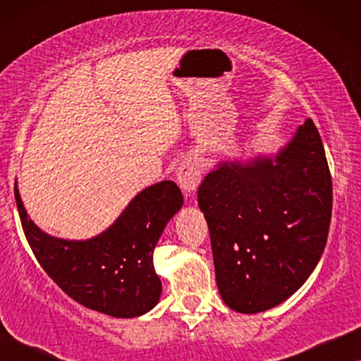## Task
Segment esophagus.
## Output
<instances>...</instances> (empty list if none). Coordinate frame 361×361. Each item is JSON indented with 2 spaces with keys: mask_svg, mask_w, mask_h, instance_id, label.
<instances>
[{
  "mask_svg": "<svg viewBox=\"0 0 361 361\" xmlns=\"http://www.w3.org/2000/svg\"><path fill=\"white\" fill-rule=\"evenodd\" d=\"M177 180L185 192H194L202 180V167L194 159H185L180 162L177 169Z\"/></svg>",
  "mask_w": 361,
  "mask_h": 361,
  "instance_id": "1",
  "label": "esophagus"
}]
</instances>
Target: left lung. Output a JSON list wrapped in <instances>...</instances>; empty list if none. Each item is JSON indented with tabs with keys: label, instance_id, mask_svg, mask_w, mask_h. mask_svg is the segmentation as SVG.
Instances as JSON below:
<instances>
[{
	"label": "left lung",
	"instance_id": "left-lung-1",
	"mask_svg": "<svg viewBox=\"0 0 361 361\" xmlns=\"http://www.w3.org/2000/svg\"><path fill=\"white\" fill-rule=\"evenodd\" d=\"M197 197L225 304L256 314L290 298L317 266L332 219V177L314 121L274 159L220 164Z\"/></svg>",
	"mask_w": 361,
	"mask_h": 361
}]
</instances>
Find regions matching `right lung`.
<instances>
[{"label":"right lung","mask_w":361,"mask_h":361,"mask_svg":"<svg viewBox=\"0 0 361 361\" xmlns=\"http://www.w3.org/2000/svg\"><path fill=\"white\" fill-rule=\"evenodd\" d=\"M19 219L34 256L68 298L113 317H137L157 304L161 279L152 253L167 221L182 207L172 180L147 187L130 202L115 224L95 238H54L27 219L18 187Z\"/></svg>","instance_id":"add662e5"}]
</instances>
